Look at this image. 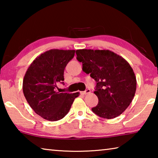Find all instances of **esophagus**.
Wrapping results in <instances>:
<instances>
[{
    "instance_id": "esophagus-1",
    "label": "esophagus",
    "mask_w": 158,
    "mask_h": 158,
    "mask_svg": "<svg viewBox=\"0 0 158 158\" xmlns=\"http://www.w3.org/2000/svg\"><path fill=\"white\" fill-rule=\"evenodd\" d=\"M90 93V89H86L85 90H84V91H83V92H81V93L83 95H86V94H89V93Z\"/></svg>"
}]
</instances>
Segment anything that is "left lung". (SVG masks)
I'll list each match as a JSON object with an SVG mask.
<instances>
[{"mask_svg":"<svg viewBox=\"0 0 158 158\" xmlns=\"http://www.w3.org/2000/svg\"><path fill=\"white\" fill-rule=\"evenodd\" d=\"M76 54L83 71L96 81L94 93L98 104L93 112L107 119L120 116L132 102L137 88L130 64L109 50L79 49Z\"/></svg>","mask_w":158,"mask_h":158,"instance_id":"1","label":"left lung"}]
</instances>
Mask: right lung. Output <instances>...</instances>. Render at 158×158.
I'll list each match as a JSON object with an SVG mask.
<instances>
[{
  "label": "right lung",
  "mask_w": 158,
  "mask_h": 158,
  "mask_svg": "<svg viewBox=\"0 0 158 158\" xmlns=\"http://www.w3.org/2000/svg\"><path fill=\"white\" fill-rule=\"evenodd\" d=\"M74 50L51 49L37 57L29 66L23 81V92L35 113L50 121L62 119L68 113L79 93L57 91L64 84V70L74 56Z\"/></svg>",
  "instance_id": "obj_1"
}]
</instances>
